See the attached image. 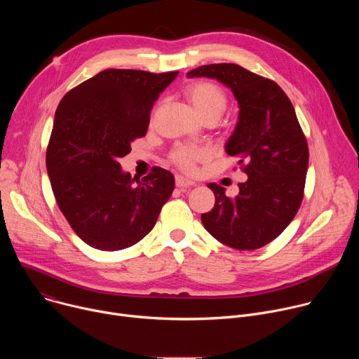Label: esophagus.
Returning a JSON list of instances; mask_svg holds the SVG:
<instances>
[{
  "label": "esophagus",
  "mask_w": 359,
  "mask_h": 359,
  "mask_svg": "<svg viewBox=\"0 0 359 359\" xmlns=\"http://www.w3.org/2000/svg\"><path fill=\"white\" fill-rule=\"evenodd\" d=\"M194 183L191 182V180H189V179H186V177H183V176H176V186L179 187V189H186V187H190V186H193Z\"/></svg>",
  "instance_id": "esophagus-1"
}]
</instances>
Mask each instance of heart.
<instances>
[{"instance_id": "heart-1", "label": "heart", "mask_w": 359, "mask_h": 359, "mask_svg": "<svg viewBox=\"0 0 359 359\" xmlns=\"http://www.w3.org/2000/svg\"><path fill=\"white\" fill-rule=\"evenodd\" d=\"M187 96L196 111L203 116H220L227 108V95L222 86L215 82L200 81L187 88ZM210 155L209 149L179 144L170 153V161L183 172L193 173L198 162L208 159Z\"/></svg>"}]
</instances>
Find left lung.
<instances>
[{
  "label": "left lung",
  "instance_id": "obj_1",
  "mask_svg": "<svg viewBox=\"0 0 359 359\" xmlns=\"http://www.w3.org/2000/svg\"><path fill=\"white\" fill-rule=\"evenodd\" d=\"M187 76L216 78L234 93L240 115L226 151L248 176L236 197L209 183L216 203L201 223L231 248L264 247L292 222L304 198L309 143L291 100L274 81L236 64L203 65Z\"/></svg>",
  "mask_w": 359,
  "mask_h": 359
}]
</instances>
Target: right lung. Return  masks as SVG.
Here are the masks:
<instances>
[{"label": "right lung", "mask_w": 359, "mask_h": 359, "mask_svg": "<svg viewBox=\"0 0 359 359\" xmlns=\"http://www.w3.org/2000/svg\"><path fill=\"white\" fill-rule=\"evenodd\" d=\"M179 71L105 69L61 99L46 147V170L58 208L90 247L116 251L156 224L175 189L159 166L133 184L119 159L143 137L150 111Z\"/></svg>", "instance_id": "add662e5"}]
</instances>
